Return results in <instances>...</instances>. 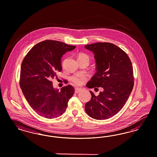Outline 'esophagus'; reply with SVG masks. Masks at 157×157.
Listing matches in <instances>:
<instances>
[{"label":"esophagus","instance_id":"obj_1","mask_svg":"<svg viewBox=\"0 0 157 157\" xmlns=\"http://www.w3.org/2000/svg\"><path fill=\"white\" fill-rule=\"evenodd\" d=\"M81 90H82V88L80 87H76L75 88V93H79L80 91H81Z\"/></svg>","mask_w":157,"mask_h":157}]
</instances>
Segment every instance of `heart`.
Wrapping results in <instances>:
<instances>
[{
    "label": "heart",
    "mask_w": 157,
    "mask_h": 157,
    "mask_svg": "<svg viewBox=\"0 0 157 157\" xmlns=\"http://www.w3.org/2000/svg\"><path fill=\"white\" fill-rule=\"evenodd\" d=\"M80 57H86V58H88V56L85 54H81V55H80L78 58H80ZM86 79V77L85 76L80 75H76L73 76L71 78V80L72 81V82L74 84L77 85V86L81 85V84Z\"/></svg>",
    "instance_id": "obj_1"
}]
</instances>
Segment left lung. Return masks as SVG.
<instances>
[{
  "mask_svg": "<svg viewBox=\"0 0 157 157\" xmlns=\"http://www.w3.org/2000/svg\"><path fill=\"white\" fill-rule=\"evenodd\" d=\"M84 48L93 53L96 63V73L86 86L103 88L98 96L90 91L91 99L86 104L85 110L93 119H109L122 109L132 91V62L128 55L113 44L97 42Z\"/></svg>",
  "mask_w": 157,
  "mask_h": 157,
  "instance_id": "8db88e82",
  "label": "left lung"
}]
</instances>
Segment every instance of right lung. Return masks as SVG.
<instances>
[{"label": "right lung", "mask_w": 157, "mask_h": 157, "mask_svg": "<svg viewBox=\"0 0 157 157\" xmlns=\"http://www.w3.org/2000/svg\"><path fill=\"white\" fill-rule=\"evenodd\" d=\"M75 48L62 42L46 40L33 47L24 59L20 86L31 107L40 116L56 118L66 109L75 93L74 87L68 85L59 91L51 80L62 69L63 55Z\"/></svg>", "instance_id": "add662e5"}]
</instances>
